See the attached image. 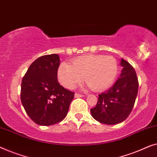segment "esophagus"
<instances>
[{
	"mask_svg": "<svg viewBox=\"0 0 157 157\" xmlns=\"http://www.w3.org/2000/svg\"><path fill=\"white\" fill-rule=\"evenodd\" d=\"M75 98H81V97H83L84 95H83L82 94L75 93Z\"/></svg>",
	"mask_w": 157,
	"mask_h": 157,
	"instance_id": "1",
	"label": "esophagus"
}]
</instances>
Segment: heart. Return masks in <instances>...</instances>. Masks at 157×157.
Here are the masks:
<instances>
[{
	"label": "heart",
	"mask_w": 157,
	"mask_h": 157,
	"mask_svg": "<svg viewBox=\"0 0 157 157\" xmlns=\"http://www.w3.org/2000/svg\"><path fill=\"white\" fill-rule=\"evenodd\" d=\"M118 72V63L112 56L87 55L74 59L71 65L61 64L57 71L59 81L65 87L72 89L82 80L97 91L107 89L114 82Z\"/></svg>",
	"instance_id": "b5f03b06"
}]
</instances>
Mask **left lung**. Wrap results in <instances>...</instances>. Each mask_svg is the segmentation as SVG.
Here are the masks:
<instances>
[{"mask_svg": "<svg viewBox=\"0 0 157 157\" xmlns=\"http://www.w3.org/2000/svg\"><path fill=\"white\" fill-rule=\"evenodd\" d=\"M120 78L107 91L99 94L98 103L90 109L92 116L100 123L117 124L131 113L138 93L139 82L135 70L122 59Z\"/></svg>", "mask_w": 157, "mask_h": 157, "instance_id": "obj_1", "label": "left lung"}]
</instances>
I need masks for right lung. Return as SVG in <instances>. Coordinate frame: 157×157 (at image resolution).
Masks as SVG:
<instances>
[{"label":"right lung","mask_w":157,"mask_h":157,"mask_svg":"<svg viewBox=\"0 0 157 157\" xmlns=\"http://www.w3.org/2000/svg\"><path fill=\"white\" fill-rule=\"evenodd\" d=\"M59 66L58 55L41 56L30 65L22 79V105L30 118L39 125L50 126L63 121L74 98L75 92L57 81Z\"/></svg>","instance_id":"obj_1"}]
</instances>
